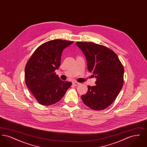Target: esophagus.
Returning <instances> with one entry per match:
<instances>
[{
  "instance_id": "1",
  "label": "esophagus",
  "mask_w": 147,
  "mask_h": 147,
  "mask_svg": "<svg viewBox=\"0 0 147 147\" xmlns=\"http://www.w3.org/2000/svg\"><path fill=\"white\" fill-rule=\"evenodd\" d=\"M73 84L74 85H75V86H77V85H79L80 83H78V82H73Z\"/></svg>"
}]
</instances>
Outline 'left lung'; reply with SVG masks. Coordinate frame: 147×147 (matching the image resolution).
<instances>
[{"label": "left lung", "mask_w": 147, "mask_h": 147, "mask_svg": "<svg viewBox=\"0 0 147 147\" xmlns=\"http://www.w3.org/2000/svg\"><path fill=\"white\" fill-rule=\"evenodd\" d=\"M76 45L84 53L88 69L96 79V85H88L82 99L92 110H104L115 101L122 88L123 67L117 55L104 46L87 42H77Z\"/></svg>", "instance_id": "obj_1"}]
</instances>
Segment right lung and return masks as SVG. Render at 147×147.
<instances>
[{"instance_id":"add662e5","label":"right lung","mask_w":147,"mask_h":147,"mask_svg":"<svg viewBox=\"0 0 147 147\" xmlns=\"http://www.w3.org/2000/svg\"><path fill=\"white\" fill-rule=\"evenodd\" d=\"M73 43L59 39L45 42L35 50L26 64V86L40 104H56L71 85V82L61 80L55 71L61 65L63 49Z\"/></svg>"}]
</instances>
